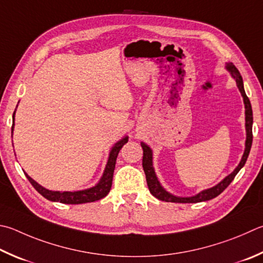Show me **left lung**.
<instances>
[{
	"instance_id": "8db88e82",
	"label": "left lung",
	"mask_w": 263,
	"mask_h": 263,
	"mask_svg": "<svg viewBox=\"0 0 263 263\" xmlns=\"http://www.w3.org/2000/svg\"><path fill=\"white\" fill-rule=\"evenodd\" d=\"M227 70L231 73L232 78L236 80L238 88H239L240 93L242 95V99H244V103H245V126H246V142H245V152L244 155L241 157L240 163L238 164L237 168L232 171V173L227 176L221 183H218L217 185H215L214 187L208 189L201 191V192L198 193L197 195H193V197H186V198H181V197H176V195L170 194L169 192L162 187V185L160 184L159 179H157L154 168H153V153L149 147H148L144 142H141V147L142 151H144V156H142V168H144L145 175H146V180H147V185L148 189H149V192L154 195L155 198L159 200H162V201L165 202H178V203H194V202H201V201H207V200H211L216 198L217 195L221 194L224 190H226L229 185H230L233 178L236 177V175L239 173V170L245 165L246 160L248 157V154H250L251 147H252V141H253V133H252V125H253V111H252V106L250 102V99L247 98V95L245 93L244 89V84H242V78L239 73V71L236 68L232 63H228L227 64Z\"/></svg>"
}]
</instances>
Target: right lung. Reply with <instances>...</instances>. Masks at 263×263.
Returning a JSON list of instances; mask_svg holds the SVG:
<instances>
[{"label":"right lung","instance_id":"right-lung-1","mask_svg":"<svg viewBox=\"0 0 263 263\" xmlns=\"http://www.w3.org/2000/svg\"><path fill=\"white\" fill-rule=\"evenodd\" d=\"M12 119H13V122H15V112H13ZM11 131H13V124H12ZM127 140H128V137H124L122 140H119L118 142H116V144L112 146L110 153H109V159H108L106 169H104V173L102 175L101 179H100V181L97 185L93 186V187H90V189L83 190V191H74V192H60V191H49L45 187H42L41 185L37 184L35 180H33L27 174H25V175H26L27 179L30 180V183L33 185V187H34L37 192L42 195V197L46 198L47 200H50V201H59L62 203H70V204H78V203L97 201V200H100V199L106 197V195L109 193V191H110L117 155H118L119 151L122 149V147L126 144Z\"/></svg>","mask_w":263,"mask_h":263}]
</instances>
